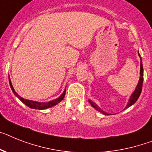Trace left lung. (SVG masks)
<instances>
[{"mask_svg": "<svg viewBox=\"0 0 152 152\" xmlns=\"http://www.w3.org/2000/svg\"><path fill=\"white\" fill-rule=\"evenodd\" d=\"M138 54H139V53H138ZM139 56H140V54H139ZM140 58H141V57H140ZM143 76H144L143 66H142V62H141V70H140V80H139V82H138V83H137V87H136V89H135L134 92L133 94H132V95L131 96V98H130L129 102H128L127 105L126 106V107L124 108V110L127 109V108H128L129 107H131V105H133L135 102L137 101V99H138L139 96H140V95H141V90H142V85H143V80H144ZM89 102H90V104H91V106L95 108L96 110H97L98 111H100V113H104V114H105V115H108V114H109V113H105V112H104L103 110L100 109V108L99 107H98V106L95 104V103L90 101V100H89Z\"/></svg>", "mask_w": 152, "mask_h": 152, "instance_id": "8db88e82", "label": "left lung"}]
</instances>
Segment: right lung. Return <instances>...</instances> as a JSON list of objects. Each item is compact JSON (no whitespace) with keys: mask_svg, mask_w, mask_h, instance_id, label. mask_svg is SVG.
I'll return each mask as SVG.
<instances>
[{"mask_svg":"<svg viewBox=\"0 0 152 152\" xmlns=\"http://www.w3.org/2000/svg\"><path fill=\"white\" fill-rule=\"evenodd\" d=\"M9 83H10V86H11V90L13 91V93L15 94V95L17 96V97L19 98V100H21L22 103L27 105L28 107L33 108V109H38V110H44V109H47V108L52 107L53 106L56 105L57 104H58L59 102L62 101L63 100V98L65 96V94H66V90L64 91V93L62 94V95L59 96L58 98L54 100H52L50 102H48V103H39V102H36V101H32V100H25V99H23L22 97H21L14 90L13 86H12V84H11V80L9 78Z\"/></svg>","mask_w":152,"mask_h":152,"instance_id":"1","label":"right lung"}]
</instances>
